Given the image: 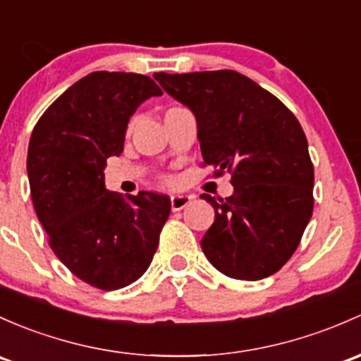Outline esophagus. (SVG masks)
I'll use <instances>...</instances> for the list:
<instances>
[{"label": "esophagus", "instance_id": "1", "mask_svg": "<svg viewBox=\"0 0 361 361\" xmlns=\"http://www.w3.org/2000/svg\"><path fill=\"white\" fill-rule=\"evenodd\" d=\"M192 202L190 195H173L171 197V209L173 211H181Z\"/></svg>", "mask_w": 361, "mask_h": 361}]
</instances>
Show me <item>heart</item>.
<instances>
[{
  "mask_svg": "<svg viewBox=\"0 0 361 361\" xmlns=\"http://www.w3.org/2000/svg\"><path fill=\"white\" fill-rule=\"evenodd\" d=\"M131 128H133V123H130V126H128V133L131 131Z\"/></svg>",
  "mask_w": 361,
  "mask_h": 361,
  "instance_id": "b5f03b06",
  "label": "heart"
}]
</instances>
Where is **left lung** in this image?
I'll list each match as a JSON object with an SVG mask.
<instances>
[{
  "mask_svg": "<svg viewBox=\"0 0 361 361\" xmlns=\"http://www.w3.org/2000/svg\"><path fill=\"white\" fill-rule=\"evenodd\" d=\"M154 78L195 116L202 166H212L216 176L231 173L233 195H200L216 211L200 240L206 257L230 279L276 273L313 214L314 171L299 121L237 71L157 72Z\"/></svg>",
  "mask_w": 361,
  "mask_h": 361,
  "instance_id": "obj_1",
  "label": "left lung"
}]
</instances>
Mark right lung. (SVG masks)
<instances>
[{"instance_id":"right-lung-1","label":"right lung","mask_w":361,"mask_h":361,"mask_svg":"<svg viewBox=\"0 0 361 361\" xmlns=\"http://www.w3.org/2000/svg\"><path fill=\"white\" fill-rule=\"evenodd\" d=\"M162 94L149 75L91 72L63 91L30 135L27 174L37 219L55 256L82 282L116 290L150 267L169 197L105 190L107 159L124 147L138 105Z\"/></svg>"}]
</instances>
